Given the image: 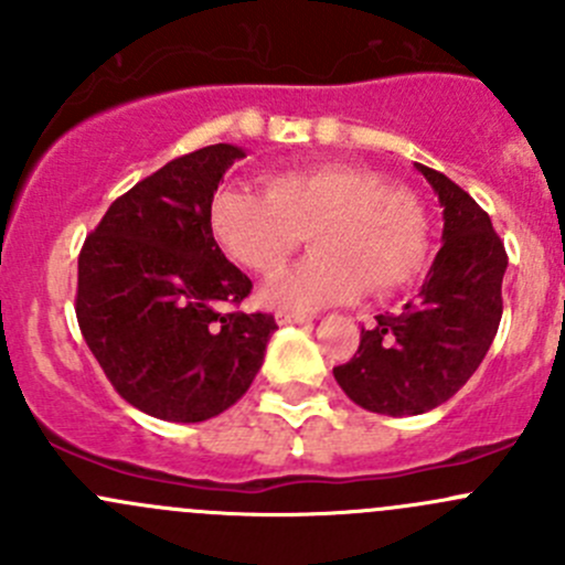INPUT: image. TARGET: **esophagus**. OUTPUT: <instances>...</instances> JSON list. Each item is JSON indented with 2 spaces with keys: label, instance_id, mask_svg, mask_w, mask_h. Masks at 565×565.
<instances>
[{
  "label": "esophagus",
  "instance_id": "1",
  "mask_svg": "<svg viewBox=\"0 0 565 565\" xmlns=\"http://www.w3.org/2000/svg\"><path fill=\"white\" fill-rule=\"evenodd\" d=\"M276 322L278 324H309L311 317L295 315V311H276Z\"/></svg>",
  "mask_w": 565,
  "mask_h": 565
}]
</instances>
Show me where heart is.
Segmentation results:
<instances>
[{
    "instance_id": "obj_1",
    "label": "heart",
    "mask_w": 565,
    "mask_h": 565,
    "mask_svg": "<svg viewBox=\"0 0 565 565\" xmlns=\"http://www.w3.org/2000/svg\"><path fill=\"white\" fill-rule=\"evenodd\" d=\"M215 241L262 278L287 270L306 241L317 254L265 289L270 306L317 311L369 289L388 295L420 273L429 221L409 188L344 163L267 177V193L226 185L210 204Z\"/></svg>"
}]
</instances>
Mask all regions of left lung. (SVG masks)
I'll use <instances>...</instances> for the list:
<instances>
[{
	"mask_svg": "<svg viewBox=\"0 0 565 565\" xmlns=\"http://www.w3.org/2000/svg\"><path fill=\"white\" fill-rule=\"evenodd\" d=\"M443 204V248L424 287L398 315L361 328L352 361L333 369L341 391L369 413L420 415L440 407L481 366L503 317V241L446 174L415 163Z\"/></svg>",
	"mask_w": 565,
	"mask_h": 565,
	"instance_id": "obj_1",
	"label": "left lung"
}]
</instances>
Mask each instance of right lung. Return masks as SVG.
I'll use <instances>...</instances> for the list:
<instances>
[{"mask_svg": "<svg viewBox=\"0 0 565 565\" xmlns=\"http://www.w3.org/2000/svg\"><path fill=\"white\" fill-rule=\"evenodd\" d=\"M246 158L210 145L136 182L84 241L76 317L114 391L141 413L199 424L230 409L265 358L273 315L241 306L250 278L218 248L210 204Z\"/></svg>", "mask_w": 565, "mask_h": 565, "instance_id": "obj_1", "label": "right lung"}]
</instances>
